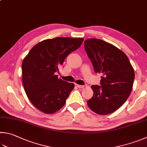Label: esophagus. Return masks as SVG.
Wrapping results in <instances>:
<instances>
[{
    "label": "esophagus",
    "mask_w": 147,
    "mask_h": 147,
    "mask_svg": "<svg viewBox=\"0 0 147 147\" xmlns=\"http://www.w3.org/2000/svg\"><path fill=\"white\" fill-rule=\"evenodd\" d=\"M77 87L78 88H84L85 87V85H77Z\"/></svg>",
    "instance_id": "1"
}]
</instances>
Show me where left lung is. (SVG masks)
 I'll return each mask as SVG.
<instances>
[{
    "instance_id": "8db88e82",
    "label": "left lung",
    "mask_w": 147,
    "mask_h": 147,
    "mask_svg": "<svg viewBox=\"0 0 147 147\" xmlns=\"http://www.w3.org/2000/svg\"><path fill=\"white\" fill-rule=\"evenodd\" d=\"M84 47L95 73L103 74L101 86H91L94 94L87 105L100 115L113 113L130 96L135 76L134 69L121 50L102 40H85Z\"/></svg>"
}]
</instances>
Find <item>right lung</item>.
Returning a JSON list of instances; mask_svg holds the SVG:
<instances>
[{"label":"right lung","mask_w":147,"mask_h":147,"mask_svg":"<svg viewBox=\"0 0 147 147\" xmlns=\"http://www.w3.org/2000/svg\"><path fill=\"white\" fill-rule=\"evenodd\" d=\"M83 41V38L69 37L44 40L32 48L24 59V88L29 101L42 113H55L65 105L74 85L58 78L55 73Z\"/></svg>","instance_id":"1"}]
</instances>
